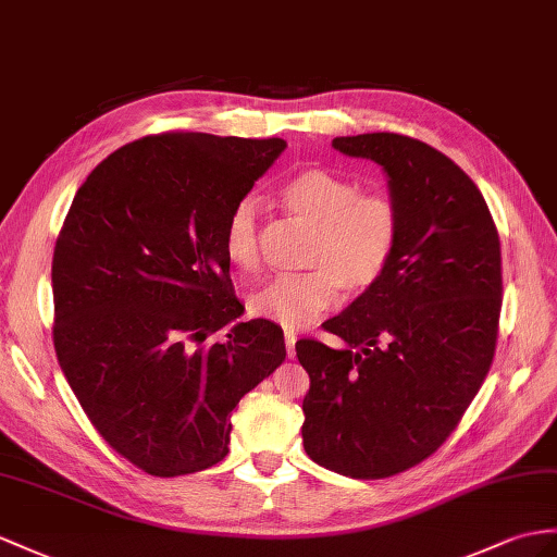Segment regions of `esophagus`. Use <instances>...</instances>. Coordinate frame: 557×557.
<instances>
[{
    "label": "esophagus",
    "mask_w": 557,
    "mask_h": 557,
    "mask_svg": "<svg viewBox=\"0 0 557 557\" xmlns=\"http://www.w3.org/2000/svg\"><path fill=\"white\" fill-rule=\"evenodd\" d=\"M283 337H286V351H288V359H295V343H297V335L293 331L286 329V333H283Z\"/></svg>",
    "instance_id": "1"
}]
</instances>
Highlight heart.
<instances>
[{
    "mask_svg": "<svg viewBox=\"0 0 557 557\" xmlns=\"http://www.w3.org/2000/svg\"><path fill=\"white\" fill-rule=\"evenodd\" d=\"M281 202L314 226L307 255L314 269L271 278L250 297V309L286 329H302L335 302L341 288L357 295L381 281L397 250L399 214L389 198L361 194L357 182L321 168L293 174ZM257 212V200L246 196L224 224V252L240 271L260 267Z\"/></svg>",
    "mask_w": 557,
    "mask_h": 557,
    "instance_id": "1",
    "label": "heart"
}]
</instances>
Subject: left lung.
Here are the masks:
<instances>
[{
    "instance_id": "1",
    "label": "left lung",
    "mask_w": 557,
    "mask_h": 557,
    "mask_svg": "<svg viewBox=\"0 0 557 557\" xmlns=\"http://www.w3.org/2000/svg\"><path fill=\"white\" fill-rule=\"evenodd\" d=\"M333 148L381 165L399 240L381 281L323 323L345 347L295 345L311 381L302 444L323 468L381 480L435 454L490 373L500 243L480 188L437 148L392 132Z\"/></svg>"
}]
</instances>
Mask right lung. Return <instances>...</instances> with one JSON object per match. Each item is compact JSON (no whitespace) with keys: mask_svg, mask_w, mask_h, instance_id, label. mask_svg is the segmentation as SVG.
I'll list each match as a JSON object with an SVG mask.
<instances>
[{"mask_svg":"<svg viewBox=\"0 0 557 557\" xmlns=\"http://www.w3.org/2000/svg\"><path fill=\"white\" fill-rule=\"evenodd\" d=\"M283 139L174 132L117 148L57 240L53 347L99 435L158 478L228 454L232 411L286 361L281 325L240 321L224 224ZM216 330L222 342L205 345Z\"/></svg>","mask_w":557,"mask_h":557,"instance_id":"1","label":"right lung"}]
</instances>
